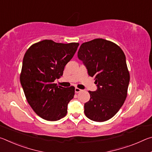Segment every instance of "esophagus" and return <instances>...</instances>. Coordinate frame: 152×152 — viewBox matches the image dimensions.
<instances>
[{
  "label": "esophagus",
  "instance_id": "esophagus-1",
  "mask_svg": "<svg viewBox=\"0 0 152 152\" xmlns=\"http://www.w3.org/2000/svg\"><path fill=\"white\" fill-rule=\"evenodd\" d=\"M80 91H82L81 89H80L78 88H75V92H76V93H78V92H80Z\"/></svg>",
  "mask_w": 152,
  "mask_h": 152
}]
</instances>
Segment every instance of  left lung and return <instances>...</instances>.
<instances>
[{
    "label": "left lung",
    "instance_id": "8db88e82",
    "mask_svg": "<svg viewBox=\"0 0 152 152\" xmlns=\"http://www.w3.org/2000/svg\"><path fill=\"white\" fill-rule=\"evenodd\" d=\"M78 57L98 87L96 91H88L91 99L84 104L85 115L94 121H106L119 111L127 98L130 75L125 53L115 43L94 39L82 43Z\"/></svg>",
    "mask_w": 152,
    "mask_h": 152
}]
</instances>
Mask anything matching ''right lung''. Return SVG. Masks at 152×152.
Here are the masks:
<instances>
[{"label": "right lung", "mask_w": 152, "mask_h": 152, "mask_svg": "<svg viewBox=\"0 0 152 152\" xmlns=\"http://www.w3.org/2000/svg\"><path fill=\"white\" fill-rule=\"evenodd\" d=\"M78 43H61L52 40L35 43L25 53L20 81L26 99L42 119L55 121L65 117L75 88L57 86L64 67L73 58Z\"/></svg>", "instance_id": "add662e5"}]
</instances>
